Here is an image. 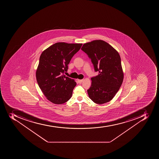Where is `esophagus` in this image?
<instances>
[{"instance_id":"34e87169","label":"esophagus","mask_w":159,"mask_h":159,"mask_svg":"<svg viewBox=\"0 0 159 159\" xmlns=\"http://www.w3.org/2000/svg\"><path fill=\"white\" fill-rule=\"evenodd\" d=\"M83 80H78V81L79 84H81L83 81Z\"/></svg>"}]
</instances>
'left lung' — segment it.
Wrapping results in <instances>:
<instances>
[{"mask_svg": "<svg viewBox=\"0 0 159 159\" xmlns=\"http://www.w3.org/2000/svg\"><path fill=\"white\" fill-rule=\"evenodd\" d=\"M81 50L91 59L95 71L99 73L91 78V86L88 90L89 98L99 104L109 102L119 90L124 79L119 53L101 40L86 43Z\"/></svg>", "mask_w": 159, "mask_h": 159, "instance_id": "1", "label": "left lung"}]
</instances>
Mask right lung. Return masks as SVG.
<instances>
[{
    "mask_svg": "<svg viewBox=\"0 0 159 159\" xmlns=\"http://www.w3.org/2000/svg\"><path fill=\"white\" fill-rule=\"evenodd\" d=\"M82 45L58 42L42 52L36 72L37 81L46 98L52 103L61 104L71 98L76 83L64 74Z\"/></svg>",
    "mask_w": 159,
    "mask_h": 159,
    "instance_id": "1",
    "label": "right lung"
}]
</instances>
